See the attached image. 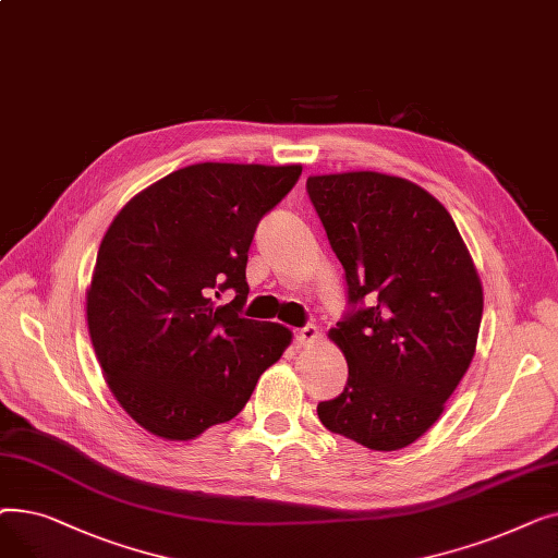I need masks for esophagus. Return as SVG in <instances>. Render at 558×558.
I'll list each match as a JSON object with an SVG mask.
<instances>
[{"label":"esophagus","instance_id":"obj_1","mask_svg":"<svg viewBox=\"0 0 558 558\" xmlns=\"http://www.w3.org/2000/svg\"><path fill=\"white\" fill-rule=\"evenodd\" d=\"M294 339H296L299 345H310L318 339V330H316V326H305V328L294 332Z\"/></svg>","mask_w":558,"mask_h":558}]
</instances>
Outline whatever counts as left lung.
I'll return each mask as SVG.
<instances>
[{
    "instance_id": "8db88e82",
    "label": "left lung",
    "mask_w": 558,
    "mask_h": 558,
    "mask_svg": "<svg viewBox=\"0 0 558 558\" xmlns=\"http://www.w3.org/2000/svg\"><path fill=\"white\" fill-rule=\"evenodd\" d=\"M307 194L345 271L350 310L328 337L348 383L320 423L364 448L414 444L473 362L484 291L450 213L377 171L310 175Z\"/></svg>"
}]
</instances>
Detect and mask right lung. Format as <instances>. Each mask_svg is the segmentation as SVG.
I'll return each mask as SVG.
<instances>
[{"mask_svg":"<svg viewBox=\"0 0 558 558\" xmlns=\"http://www.w3.org/2000/svg\"><path fill=\"white\" fill-rule=\"evenodd\" d=\"M301 165L198 162L135 194L106 230L87 330L124 412L169 441L238 416L291 332L242 316L259 219L296 185ZM232 288L235 299L216 303Z\"/></svg>","mask_w":558,"mask_h":558,"instance_id":"1","label":"right lung"}]
</instances>
